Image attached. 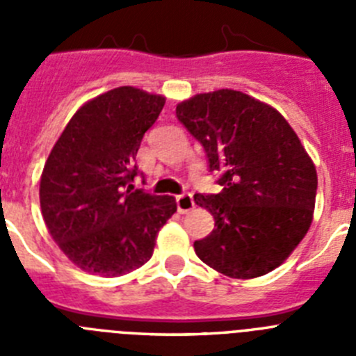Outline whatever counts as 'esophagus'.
I'll return each instance as SVG.
<instances>
[{
    "label": "esophagus",
    "mask_w": 356,
    "mask_h": 356,
    "mask_svg": "<svg viewBox=\"0 0 356 356\" xmlns=\"http://www.w3.org/2000/svg\"><path fill=\"white\" fill-rule=\"evenodd\" d=\"M176 207H178V212L187 213L194 209V197L191 193H184L180 196H176Z\"/></svg>",
    "instance_id": "34e87169"
}]
</instances>
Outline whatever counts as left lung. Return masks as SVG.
Instances as JSON below:
<instances>
[{
    "label": "left lung",
    "instance_id": "8db88e82",
    "mask_svg": "<svg viewBox=\"0 0 356 356\" xmlns=\"http://www.w3.org/2000/svg\"><path fill=\"white\" fill-rule=\"evenodd\" d=\"M176 118L203 146L219 194H196L216 228L194 242L207 266L229 278L276 269L312 222L317 172L303 144L273 106L221 89L176 106Z\"/></svg>",
    "mask_w": 356,
    "mask_h": 356
}]
</instances>
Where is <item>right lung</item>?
Returning <instances> with one entry per match:
<instances>
[{
    "label": "right lung",
    "instance_id": "right-lung-1",
    "mask_svg": "<svg viewBox=\"0 0 356 356\" xmlns=\"http://www.w3.org/2000/svg\"><path fill=\"white\" fill-rule=\"evenodd\" d=\"M162 96L135 87L108 90L67 122L40 178L49 234L71 262L92 275L121 276L144 266L156 234L176 212L172 196L131 185L144 134L159 119Z\"/></svg>",
    "mask_w": 356,
    "mask_h": 356
}]
</instances>
